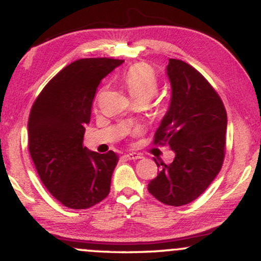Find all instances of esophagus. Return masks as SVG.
<instances>
[{
  "label": "esophagus",
  "instance_id": "esophagus-1",
  "mask_svg": "<svg viewBox=\"0 0 261 261\" xmlns=\"http://www.w3.org/2000/svg\"><path fill=\"white\" fill-rule=\"evenodd\" d=\"M125 157H126L127 160L136 161V160H141V158H142V155H141L140 153H136V152H130V153L125 154Z\"/></svg>",
  "mask_w": 261,
  "mask_h": 261
}]
</instances>
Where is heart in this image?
Segmentation results:
<instances>
[{"instance_id":"1","label":"heart","mask_w":261,"mask_h":261,"mask_svg":"<svg viewBox=\"0 0 261 261\" xmlns=\"http://www.w3.org/2000/svg\"><path fill=\"white\" fill-rule=\"evenodd\" d=\"M122 82L134 100L148 101L158 91V80L147 64H135L125 71Z\"/></svg>"}]
</instances>
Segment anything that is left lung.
Instances as JSON below:
<instances>
[{
  "instance_id": "1",
  "label": "left lung",
  "mask_w": 261,
  "mask_h": 261,
  "mask_svg": "<svg viewBox=\"0 0 261 261\" xmlns=\"http://www.w3.org/2000/svg\"><path fill=\"white\" fill-rule=\"evenodd\" d=\"M167 74L172 99L153 143L169 146L175 157L168 166L161 163L148 191L166 205L182 206L201 195L222 168L227 113L218 93L193 66L169 59Z\"/></svg>"
}]
</instances>
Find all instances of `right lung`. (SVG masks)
Listing matches in <instances>:
<instances>
[{"instance_id":"obj_1","label":"right lung","mask_w":261,"mask_h":261,"mask_svg":"<svg viewBox=\"0 0 261 261\" xmlns=\"http://www.w3.org/2000/svg\"><path fill=\"white\" fill-rule=\"evenodd\" d=\"M124 60L81 59L49 81L33 104L29 153L49 193L68 208L83 210L108 196L119 157L83 147L85 125L100 81Z\"/></svg>"}]
</instances>
